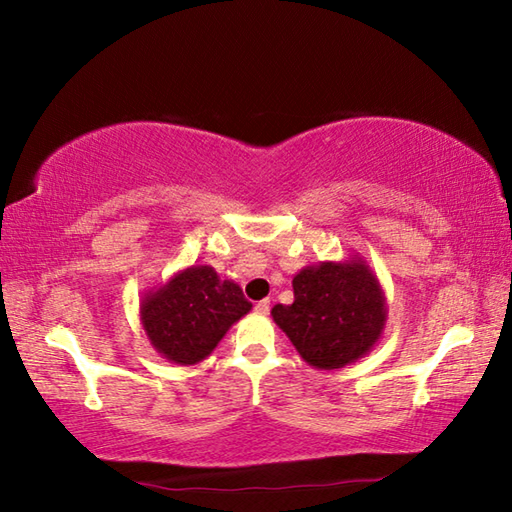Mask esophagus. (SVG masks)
Listing matches in <instances>:
<instances>
[{"instance_id":"esophagus-1","label":"esophagus","mask_w":512,"mask_h":512,"mask_svg":"<svg viewBox=\"0 0 512 512\" xmlns=\"http://www.w3.org/2000/svg\"><path fill=\"white\" fill-rule=\"evenodd\" d=\"M255 311L259 316H266L268 311H271V300H259L257 305H255Z\"/></svg>"}]
</instances>
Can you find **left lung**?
<instances>
[{"label":"left lung","instance_id":"1","mask_svg":"<svg viewBox=\"0 0 512 512\" xmlns=\"http://www.w3.org/2000/svg\"><path fill=\"white\" fill-rule=\"evenodd\" d=\"M309 366L339 370L375 348L388 318L386 293L359 253L293 275V302L271 309Z\"/></svg>","mask_w":512,"mask_h":512}]
</instances>
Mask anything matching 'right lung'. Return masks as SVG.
<instances>
[{"label": "right lung", "instance_id": "add662e5", "mask_svg": "<svg viewBox=\"0 0 512 512\" xmlns=\"http://www.w3.org/2000/svg\"><path fill=\"white\" fill-rule=\"evenodd\" d=\"M253 305L241 287L212 266H187L140 300V323L160 357L194 366L210 357L228 329Z\"/></svg>", "mask_w": 512, "mask_h": 512}]
</instances>
